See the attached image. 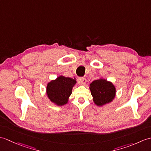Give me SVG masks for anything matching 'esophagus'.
Returning <instances> with one entry per match:
<instances>
[{
    "mask_svg": "<svg viewBox=\"0 0 151 151\" xmlns=\"http://www.w3.org/2000/svg\"><path fill=\"white\" fill-rule=\"evenodd\" d=\"M78 82L80 83V84H86V79L85 78H83V77L80 78L78 79Z\"/></svg>",
    "mask_w": 151,
    "mask_h": 151,
    "instance_id": "obj_1",
    "label": "esophagus"
}]
</instances>
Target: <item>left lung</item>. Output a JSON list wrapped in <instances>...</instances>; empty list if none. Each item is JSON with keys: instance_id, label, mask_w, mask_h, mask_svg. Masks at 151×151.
Returning a JSON list of instances; mask_svg holds the SVG:
<instances>
[{"instance_id": "8db88e82", "label": "left lung", "mask_w": 151, "mask_h": 151, "mask_svg": "<svg viewBox=\"0 0 151 151\" xmlns=\"http://www.w3.org/2000/svg\"><path fill=\"white\" fill-rule=\"evenodd\" d=\"M93 100L98 106L110 103L115 97L116 89L111 82L100 78L93 81L89 85Z\"/></svg>"}]
</instances>
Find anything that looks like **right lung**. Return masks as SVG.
Here are the masks:
<instances>
[{
	"mask_svg": "<svg viewBox=\"0 0 151 151\" xmlns=\"http://www.w3.org/2000/svg\"><path fill=\"white\" fill-rule=\"evenodd\" d=\"M76 83L75 78L73 79L63 76H58L56 80L48 83L46 89L48 98L57 106L66 104Z\"/></svg>",
	"mask_w": 151,
	"mask_h": 151,
	"instance_id": "obj_1",
	"label": "right lung"
}]
</instances>
